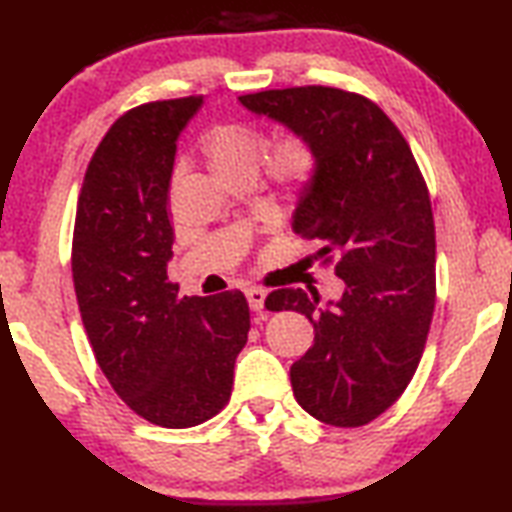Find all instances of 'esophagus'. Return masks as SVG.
<instances>
[{
    "instance_id": "obj_1",
    "label": "esophagus",
    "mask_w": 512,
    "mask_h": 512,
    "mask_svg": "<svg viewBox=\"0 0 512 512\" xmlns=\"http://www.w3.org/2000/svg\"><path fill=\"white\" fill-rule=\"evenodd\" d=\"M246 298H248L250 309L262 311L264 309V300H266V291L264 289H257V287H250V289H246Z\"/></svg>"
}]
</instances>
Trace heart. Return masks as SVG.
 I'll return each mask as SVG.
<instances>
[{"mask_svg": "<svg viewBox=\"0 0 512 512\" xmlns=\"http://www.w3.org/2000/svg\"><path fill=\"white\" fill-rule=\"evenodd\" d=\"M268 137L259 126L246 121H223L203 135V153L219 176L232 178L257 173L266 151ZM320 167L318 153L305 135L289 133L268 151V173L289 192H302L316 180Z\"/></svg>", "mask_w": 512, "mask_h": 512, "instance_id": "1", "label": "heart"}]
</instances>
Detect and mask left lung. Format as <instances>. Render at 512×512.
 Returning a JSON list of instances; mask_svg holds the SVG:
<instances>
[{
  "label": "left lung",
  "mask_w": 512,
  "mask_h": 512,
  "mask_svg": "<svg viewBox=\"0 0 512 512\" xmlns=\"http://www.w3.org/2000/svg\"><path fill=\"white\" fill-rule=\"evenodd\" d=\"M314 144L320 167L293 214V232L336 259L345 291L277 289L266 309L300 311L314 345L291 366L298 404L332 427H361L397 402L415 375L436 305V228L429 189L384 110L325 85L239 97Z\"/></svg>",
  "instance_id": "8db88e82"
}]
</instances>
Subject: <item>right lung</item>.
Instances as JSON below:
<instances>
[{"label": "right lung", "instance_id": "1", "mask_svg": "<svg viewBox=\"0 0 512 512\" xmlns=\"http://www.w3.org/2000/svg\"><path fill=\"white\" fill-rule=\"evenodd\" d=\"M203 97L121 115L94 151L76 205L72 277L85 334L110 386L144 420L196 427L230 400L250 311L241 291L178 296L169 180Z\"/></svg>", "mask_w": 512, "mask_h": 512}]
</instances>
